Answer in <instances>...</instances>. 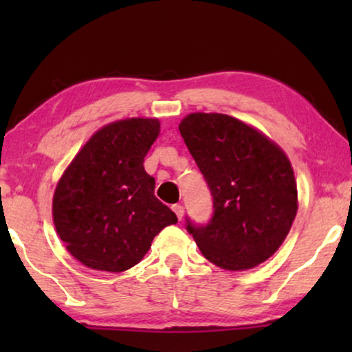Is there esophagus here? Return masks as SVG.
Wrapping results in <instances>:
<instances>
[{"label":"esophagus","instance_id":"esophagus-1","mask_svg":"<svg viewBox=\"0 0 352 352\" xmlns=\"http://www.w3.org/2000/svg\"><path fill=\"white\" fill-rule=\"evenodd\" d=\"M173 211H175L177 219H182V216H184V206L181 205H173Z\"/></svg>","mask_w":352,"mask_h":352}]
</instances>
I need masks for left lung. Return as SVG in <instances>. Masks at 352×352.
I'll list each match as a JSON object with an SVG mask.
<instances>
[{
	"label": "left lung",
	"mask_w": 352,
	"mask_h": 352,
	"mask_svg": "<svg viewBox=\"0 0 352 352\" xmlns=\"http://www.w3.org/2000/svg\"><path fill=\"white\" fill-rule=\"evenodd\" d=\"M179 133L213 197L208 224L186 219L204 256L228 271L266 261L290 232L298 190L285 152L224 113H190Z\"/></svg>",
	"instance_id": "left-lung-1"
}]
</instances>
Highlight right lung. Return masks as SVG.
<instances>
[{
    "label": "right lung",
    "instance_id": "obj_1",
    "mask_svg": "<svg viewBox=\"0 0 352 352\" xmlns=\"http://www.w3.org/2000/svg\"><path fill=\"white\" fill-rule=\"evenodd\" d=\"M160 133L157 118H126L96 131L57 182L52 219L74 258L96 271L123 272L148 252L173 211L153 195L144 157Z\"/></svg>",
    "mask_w": 352,
    "mask_h": 352
}]
</instances>
